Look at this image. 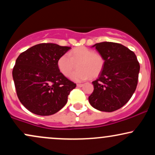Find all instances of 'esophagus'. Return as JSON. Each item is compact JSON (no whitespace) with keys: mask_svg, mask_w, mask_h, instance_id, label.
Wrapping results in <instances>:
<instances>
[{"mask_svg":"<svg viewBox=\"0 0 155 155\" xmlns=\"http://www.w3.org/2000/svg\"><path fill=\"white\" fill-rule=\"evenodd\" d=\"M76 86H77L78 87H83V84H78Z\"/></svg>","mask_w":155,"mask_h":155,"instance_id":"obj_1","label":"esophagus"}]
</instances>
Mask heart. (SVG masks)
I'll return each mask as SVG.
<instances>
[{
  "instance_id": "1",
  "label": "heart",
  "mask_w": 155,
  "mask_h": 155,
  "mask_svg": "<svg viewBox=\"0 0 155 155\" xmlns=\"http://www.w3.org/2000/svg\"><path fill=\"white\" fill-rule=\"evenodd\" d=\"M78 71L74 72L70 78L76 82L85 81L90 76L95 78L102 71L104 65V59L100 54L95 53L93 49L85 47L74 49L69 52L60 57L58 66L64 76H68L78 63Z\"/></svg>"
}]
</instances>
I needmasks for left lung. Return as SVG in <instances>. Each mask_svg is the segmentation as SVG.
Listing matches in <instances>:
<instances>
[{"instance_id":"8db88e82","label":"left lung","mask_w":155,"mask_h":155,"mask_svg":"<svg viewBox=\"0 0 155 155\" xmlns=\"http://www.w3.org/2000/svg\"><path fill=\"white\" fill-rule=\"evenodd\" d=\"M104 59L98 78L92 81L89 102L101 111L111 112L128 102L138 84L140 65L135 53L120 44L104 41L92 46Z\"/></svg>"}]
</instances>
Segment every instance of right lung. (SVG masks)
Masks as SVG:
<instances>
[{"mask_svg":"<svg viewBox=\"0 0 155 155\" xmlns=\"http://www.w3.org/2000/svg\"><path fill=\"white\" fill-rule=\"evenodd\" d=\"M69 49L55 44H39L19 55L12 76L19 100L28 111L49 116L66 104L76 85L60 73L58 60Z\"/></svg>","mask_w":155,"mask_h":155,"instance_id":"right-lung-1","label":"right lung"}]
</instances>
